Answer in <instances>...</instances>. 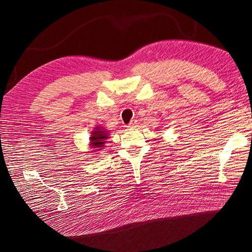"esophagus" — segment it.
Segmentation results:
<instances>
[{"label": "esophagus", "instance_id": "obj_1", "mask_svg": "<svg viewBox=\"0 0 252 252\" xmlns=\"http://www.w3.org/2000/svg\"><path fill=\"white\" fill-rule=\"evenodd\" d=\"M135 126H136V120H131L130 123H129V125H128V127L129 128H133Z\"/></svg>", "mask_w": 252, "mask_h": 252}]
</instances>
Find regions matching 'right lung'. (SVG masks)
<instances>
[{
	"label": "right lung",
	"instance_id": "obj_1",
	"mask_svg": "<svg viewBox=\"0 0 252 252\" xmlns=\"http://www.w3.org/2000/svg\"><path fill=\"white\" fill-rule=\"evenodd\" d=\"M109 131L105 130L104 127H95L94 130L91 131V135H90V147L94 148V151H98L101 150L102 147H104V145L106 143V140L108 139V134ZM103 149V148H102Z\"/></svg>",
	"mask_w": 252,
	"mask_h": 252
}]
</instances>
